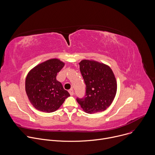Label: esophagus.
<instances>
[{"mask_svg": "<svg viewBox=\"0 0 155 155\" xmlns=\"http://www.w3.org/2000/svg\"><path fill=\"white\" fill-rule=\"evenodd\" d=\"M69 93H70L71 96H73V95H74V92L73 89H71V90H69Z\"/></svg>", "mask_w": 155, "mask_h": 155, "instance_id": "1", "label": "esophagus"}]
</instances>
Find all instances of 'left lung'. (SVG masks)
<instances>
[{"label":"left lung","instance_id":"8db88e82","mask_svg":"<svg viewBox=\"0 0 155 155\" xmlns=\"http://www.w3.org/2000/svg\"><path fill=\"white\" fill-rule=\"evenodd\" d=\"M80 70L86 84V97L77 99L87 114L103 112L112 103L117 90L115 75L108 65L94 60L83 59Z\"/></svg>","mask_w":155,"mask_h":155}]
</instances>
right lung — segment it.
Here are the masks:
<instances>
[{"instance_id":"1","label":"right lung","mask_w":155,"mask_h":155,"mask_svg":"<svg viewBox=\"0 0 155 155\" xmlns=\"http://www.w3.org/2000/svg\"><path fill=\"white\" fill-rule=\"evenodd\" d=\"M64 65L59 59H50L35 66L28 74L26 92L31 104L39 111L55 112L70 96L61 83L56 80L57 74Z\"/></svg>"}]
</instances>
